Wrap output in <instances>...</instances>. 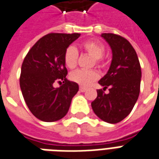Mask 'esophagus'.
<instances>
[{
    "mask_svg": "<svg viewBox=\"0 0 159 159\" xmlns=\"http://www.w3.org/2000/svg\"><path fill=\"white\" fill-rule=\"evenodd\" d=\"M79 90L81 91V92H85V91L87 90V89L86 88H83V87H80Z\"/></svg>",
    "mask_w": 159,
    "mask_h": 159,
    "instance_id": "1",
    "label": "esophagus"
}]
</instances>
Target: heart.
<instances>
[{"instance_id": "obj_1", "label": "heart", "mask_w": 159, "mask_h": 159, "mask_svg": "<svg viewBox=\"0 0 159 159\" xmlns=\"http://www.w3.org/2000/svg\"><path fill=\"white\" fill-rule=\"evenodd\" d=\"M80 48L83 52H85L93 58L92 66H98L99 68H104L106 62L103 55L106 52V47L102 42L98 41H87L83 42ZM65 66L69 69H74L78 61V52L75 47H67L63 56ZM99 78V74L95 70H76L70 74V79L80 86L87 87L95 82Z\"/></svg>"}]
</instances>
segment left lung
<instances>
[{"label":"left lung","instance_id":"left-lung-1","mask_svg":"<svg viewBox=\"0 0 159 159\" xmlns=\"http://www.w3.org/2000/svg\"><path fill=\"white\" fill-rule=\"evenodd\" d=\"M112 50V60L106 76L100 80L103 89L97 90L91 103L97 117L109 123L121 122L131 112L140 94L141 70L138 56L130 42L123 36L103 33ZM109 89V93L103 90Z\"/></svg>","mask_w":159,"mask_h":159}]
</instances>
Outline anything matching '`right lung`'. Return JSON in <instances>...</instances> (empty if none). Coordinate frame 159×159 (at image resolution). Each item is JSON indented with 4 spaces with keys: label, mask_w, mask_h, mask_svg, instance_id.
I'll use <instances>...</instances> for the list:
<instances>
[{
    "label": "right lung",
    "mask_w": 159,
    "mask_h": 159,
    "mask_svg": "<svg viewBox=\"0 0 159 159\" xmlns=\"http://www.w3.org/2000/svg\"><path fill=\"white\" fill-rule=\"evenodd\" d=\"M79 36L78 33H49L34 44L23 61L20 89L27 107L38 119L58 121L69 111L79 87L66 78L63 56L66 48ZM56 81L63 84L54 88Z\"/></svg>",
    "instance_id": "right-lung-1"
}]
</instances>
